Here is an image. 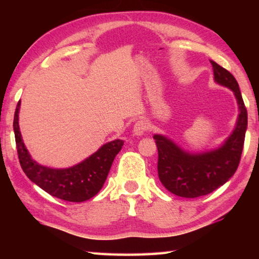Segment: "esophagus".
<instances>
[{
  "label": "esophagus",
  "mask_w": 259,
  "mask_h": 259,
  "mask_svg": "<svg viewBox=\"0 0 259 259\" xmlns=\"http://www.w3.org/2000/svg\"><path fill=\"white\" fill-rule=\"evenodd\" d=\"M148 129V123L145 120H139L134 125V135L143 136Z\"/></svg>",
  "instance_id": "34e87169"
}]
</instances>
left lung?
<instances>
[{
  "mask_svg": "<svg viewBox=\"0 0 259 259\" xmlns=\"http://www.w3.org/2000/svg\"><path fill=\"white\" fill-rule=\"evenodd\" d=\"M210 63L214 81L233 91L239 105V116L230 137L216 150L193 154L183 151L164 136H153L159 152L157 174L160 182L169 192L182 198L207 195L224 185L238 169L243 150L248 114L239 84L227 69L213 60Z\"/></svg>",
  "mask_w": 259,
  "mask_h": 259,
  "instance_id": "8db88e82",
  "label": "left lung"
}]
</instances>
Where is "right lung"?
Instances as JSON below:
<instances>
[{"instance_id":"add662e5","label":"right lung","mask_w":259,"mask_h":259,"mask_svg":"<svg viewBox=\"0 0 259 259\" xmlns=\"http://www.w3.org/2000/svg\"><path fill=\"white\" fill-rule=\"evenodd\" d=\"M19 108L20 102L15 112L14 130L19 162L26 176L55 198L69 202H83L94 198L102 190L113 161L123 146V140L105 144L93 155L71 168H48L35 162L25 146L18 123Z\"/></svg>"}]
</instances>
